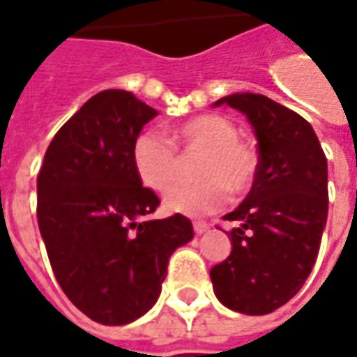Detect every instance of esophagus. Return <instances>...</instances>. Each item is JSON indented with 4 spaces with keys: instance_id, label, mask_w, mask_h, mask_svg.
<instances>
[{
    "instance_id": "obj_1",
    "label": "esophagus",
    "mask_w": 357,
    "mask_h": 357,
    "mask_svg": "<svg viewBox=\"0 0 357 357\" xmlns=\"http://www.w3.org/2000/svg\"><path fill=\"white\" fill-rule=\"evenodd\" d=\"M193 229L197 235H202V233L208 231V224H206V222H195Z\"/></svg>"
}]
</instances>
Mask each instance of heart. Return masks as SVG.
<instances>
[{
    "instance_id": "obj_1",
    "label": "heart",
    "mask_w": 357,
    "mask_h": 357,
    "mask_svg": "<svg viewBox=\"0 0 357 357\" xmlns=\"http://www.w3.org/2000/svg\"><path fill=\"white\" fill-rule=\"evenodd\" d=\"M174 145L183 153H202L197 162V183L172 187L164 195L170 212L204 216L224 208L233 195L247 193L258 176V151L237 126L222 114H199L172 130V143L156 132L139 133L132 145L133 170L143 185L155 191L170 187L179 172Z\"/></svg>"
}]
</instances>
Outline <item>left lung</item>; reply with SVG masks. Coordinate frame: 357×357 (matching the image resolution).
I'll return each instance as SVG.
<instances>
[{
	"label": "left lung",
	"mask_w": 357,
	"mask_h": 357,
	"mask_svg": "<svg viewBox=\"0 0 357 357\" xmlns=\"http://www.w3.org/2000/svg\"><path fill=\"white\" fill-rule=\"evenodd\" d=\"M241 110L258 139V176L225 214L231 255L210 269L218 300L233 312L266 315L302 289L327 224V158L314 128L266 95L233 93L214 107Z\"/></svg>",
	"instance_id": "8db88e82"
}]
</instances>
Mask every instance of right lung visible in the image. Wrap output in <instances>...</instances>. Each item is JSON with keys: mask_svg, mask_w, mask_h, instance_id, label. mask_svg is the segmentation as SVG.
I'll use <instances>...</instances> for the list:
<instances>
[{"mask_svg": "<svg viewBox=\"0 0 357 357\" xmlns=\"http://www.w3.org/2000/svg\"><path fill=\"white\" fill-rule=\"evenodd\" d=\"M158 112L130 91L84 102L50 143L38 174V225L61 289L102 325H126L160 296L172 252L193 239L133 170L132 145Z\"/></svg>", "mask_w": 357, "mask_h": 357, "instance_id": "1", "label": "right lung"}]
</instances>
